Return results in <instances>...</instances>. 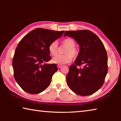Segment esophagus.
Masks as SVG:
<instances>
[{"label":"esophagus","mask_w":121,"mask_h":121,"mask_svg":"<svg viewBox=\"0 0 121 121\" xmlns=\"http://www.w3.org/2000/svg\"><path fill=\"white\" fill-rule=\"evenodd\" d=\"M62 65H58V68H61V67H62Z\"/></svg>","instance_id":"esophagus-1"}]
</instances>
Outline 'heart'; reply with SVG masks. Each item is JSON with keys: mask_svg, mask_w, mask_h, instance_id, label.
<instances>
[{"mask_svg": "<svg viewBox=\"0 0 121 121\" xmlns=\"http://www.w3.org/2000/svg\"><path fill=\"white\" fill-rule=\"evenodd\" d=\"M62 43L67 46L64 51L65 54L58 55L52 59V62L58 65H63L70 62L73 58H76L77 56L78 51L75 47V42L71 38H65L62 41ZM48 51L52 56H56L58 52V45L54 41L49 45Z\"/></svg>", "mask_w": 121, "mask_h": 121, "instance_id": "b5f03b06", "label": "heart"}]
</instances>
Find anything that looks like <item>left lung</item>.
<instances>
[{"label": "left lung", "mask_w": 121, "mask_h": 121, "mask_svg": "<svg viewBox=\"0 0 121 121\" xmlns=\"http://www.w3.org/2000/svg\"><path fill=\"white\" fill-rule=\"evenodd\" d=\"M73 38L79 45L75 64L70 65L66 80L69 87L78 95H92L103 85L108 71V58L103 43L90 30L65 31L64 36ZM82 65L81 69L77 66Z\"/></svg>", "instance_id": "8db88e82"}]
</instances>
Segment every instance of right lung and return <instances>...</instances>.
<instances>
[{
    "mask_svg": "<svg viewBox=\"0 0 121 121\" xmlns=\"http://www.w3.org/2000/svg\"><path fill=\"white\" fill-rule=\"evenodd\" d=\"M65 31L37 28L29 32L18 44L12 61L14 76L22 90L38 94L50 85L56 65L48 64L51 58L48 46L61 37Z\"/></svg>",
    "mask_w": 121,
    "mask_h": 121,
    "instance_id": "add662e5",
    "label": "right lung"
}]
</instances>
